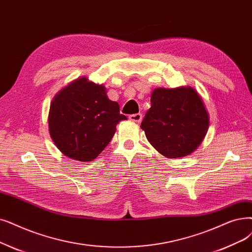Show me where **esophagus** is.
<instances>
[{
    "mask_svg": "<svg viewBox=\"0 0 252 252\" xmlns=\"http://www.w3.org/2000/svg\"><path fill=\"white\" fill-rule=\"evenodd\" d=\"M129 120H132L134 123H140L142 120V114L141 113H136V114H130L128 116Z\"/></svg>",
    "mask_w": 252,
    "mask_h": 252,
    "instance_id": "34e87169",
    "label": "esophagus"
}]
</instances>
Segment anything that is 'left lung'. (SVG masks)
I'll list each match as a JSON object with an SVG mask.
<instances>
[{
    "mask_svg": "<svg viewBox=\"0 0 252 252\" xmlns=\"http://www.w3.org/2000/svg\"><path fill=\"white\" fill-rule=\"evenodd\" d=\"M141 128L149 143L169 158L189 156L202 143L209 114L192 87L156 89Z\"/></svg>",
    "mask_w": 252,
    "mask_h": 252,
    "instance_id": "left-lung-1",
    "label": "left lung"
}]
</instances>
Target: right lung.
Segmentation results:
<instances>
[{
    "label": "right lung",
    "mask_w": 252,
    "mask_h": 252,
    "mask_svg": "<svg viewBox=\"0 0 252 252\" xmlns=\"http://www.w3.org/2000/svg\"><path fill=\"white\" fill-rule=\"evenodd\" d=\"M126 116L108 99L104 85L81 77L60 91L50 104L49 134L65 157L80 161L94 159L113 138L116 126Z\"/></svg>",
    "instance_id": "right-lung-1"
}]
</instances>
